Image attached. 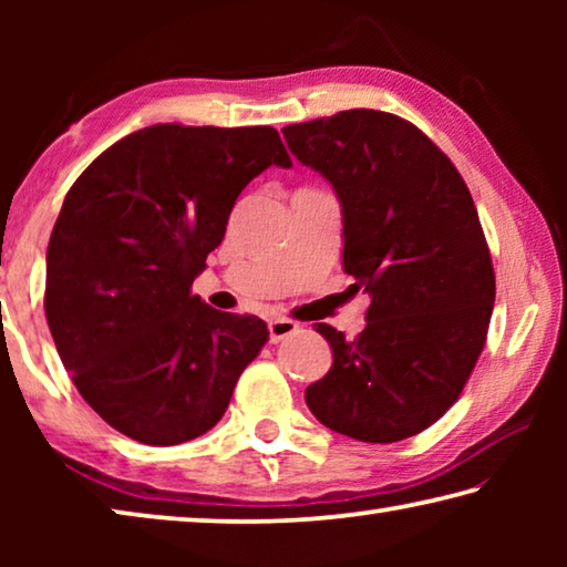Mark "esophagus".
<instances>
[{
  "label": "esophagus",
  "instance_id": "esophagus-1",
  "mask_svg": "<svg viewBox=\"0 0 567 567\" xmlns=\"http://www.w3.org/2000/svg\"><path fill=\"white\" fill-rule=\"evenodd\" d=\"M267 330H270V342H280L300 330V324H297L295 320H287V318H275L267 322Z\"/></svg>",
  "mask_w": 567,
  "mask_h": 567
}]
</instances>
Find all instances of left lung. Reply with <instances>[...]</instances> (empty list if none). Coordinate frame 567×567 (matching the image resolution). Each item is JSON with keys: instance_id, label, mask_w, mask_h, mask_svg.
<instances>
[{"instance_id": "obj_1", "label": "left lung", "mask_w": 567, "mask_h": 567, "mask_svg": "<svg viewBox=\"0 0 567 567\" xmlns=\"http://www.w3.org/2000/svg\"><path fill=\"white\" fill-rule=\"evenodd\" d=\"M287 147L332 182L342 205V267L370 295L354 340L332 324V368L305 390L324 427L398 443L455 405L487 340L491 247L473 195L425 132L398 114L348 110L287 124Z\"/></svg>"}]
</instances>
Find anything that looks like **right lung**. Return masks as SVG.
Returning <instances> with one entry per match:
<instances>
[{
	"label": "right lung",
	"instance_id": "add662e5",
	"mask_svg": "<svg viewBox=\"0 0 567 567\" xmlns=\"http://www.w3.org/2000/svg\"><path fill=\"white\" fill-rule=\"evenodd\" d=\"M270 165L292 167L272 127L152 124L66 192L47 247V324L74 388L122 435H205L270 338L257 315L192 295L239 192Z\"/></svg>",
	"mask_w": 567,
	"mask_h": 567
}]
</instances>
